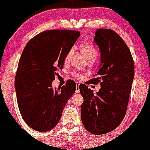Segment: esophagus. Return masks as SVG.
<instances>
[{"label":"esophagus","mask_w":150,"mask_h":150,"mask_svg":"<svg viewBox=\"0 0 150 150\" xmlns=\"http://www.w3.org/2000/svg\"><path fill=\"white\" fill-rule=\"evenodd\" d=\"M79 83H76V90H75V93H79L80 92V88H79Z\"/></svg>","instance_id":"34e87169"}]
</instances>
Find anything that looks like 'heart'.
<instances>
[{"label": "heart", "mask_w": 150, "mask_h": 150, "mask_svg": "<svg viewBox=\"0 0 150 150\" xmlns=\"http://www.w3.org/2000/svg\"><path fill=\"white\" fill-rule=\"evenodd\" d=\"M81 48H82L86 60L89 59H96V57H97L98 56V51L93 45L90 44V43H83V44H82V46H81ZM72 53H73V48H71V49H69V51H68V52L66 54L65 57H64V61H69L71 56H72ZM73 75L78 78H81V77H82L81 74L78 73V72H74Z\"/></svg>", "instance_id": "1"}]
</instances>
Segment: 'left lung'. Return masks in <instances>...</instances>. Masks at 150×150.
Wrapping results in <instances>:
<instances>
[{"label":"left lung","instance_id":"left-lung-1","mask_svg":"<svg viewBox=\"0 0 150 150\" xmlns=\"http://www.w3.org/2000/svg\"><path fill=\"white\" fill-rule=\"evenodd\" d=\"M99 46L101 64L91 84L100 83L96 94L85 84L80 86L83 97L81 118L85 128L95 135L115 129L126 112L134 78L131 51L121 38L110 29H99L93 38Z\"/></svg>","mask_w":150,"mask_h":150}]
</instances>
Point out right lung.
I'll list each match as a JSON object with an SVG mask.
<instances>
[{
  "label": "right lung",
  "instance_id": "right-lung-1",
  "mask_svg": "<svg viewBox=\"0 0 150 150\" xmlns=\"http://www.w3.org/2000/svg\"><path fill=\"white\" fill-rule=\"evenodd\" d=\"M79 36L75 30H47L33 38L22 51L15 91L24 120L35 131L46 132L54 128L75 92L76 84L71 80L58 89L53 88L52 82Z\"/></svg>",
  "mask_w": 150,
  "mask_h": 150
}]
</instances>
